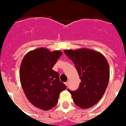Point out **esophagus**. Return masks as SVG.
I'll list each match as a JSON object with an SVG mask.
<instances>
[{
	"label": "esophagus",
	"mask_w": 126,
	"mask_h": 126,
	"mask_svg": "<svg viewBox=\"0 0 126 126\" xmlns=\"http://www.w3.org/2000/svg\"><path fill=\"white\" fill-rule=\"evenodd\" d=\"M64 84H65L66 86H68V82H65V83H64Z\"/></svg>",
	"instance_id": "34e87169"
}]
</instances>
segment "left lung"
I'll return each instance as SVG.
<instances>
[{
  "label": "left lung",
  "instance_id": "1",
  "mask_svg": "<svg viewBox=\"0 0 126 126\" xmlns=\"http://www.w3.org/2000/svg\"><path fill=\"white\" fill-rule=\"evenodd\" d=\"M64 52L74 63L81 80L77 90L68 91L77 106L91 107L102 98L107 87L110 77L107 60L101 53L86 48Z\"/></svg>",
  "mask_w": 126,
  "mask_h": 126
}]
</instances>
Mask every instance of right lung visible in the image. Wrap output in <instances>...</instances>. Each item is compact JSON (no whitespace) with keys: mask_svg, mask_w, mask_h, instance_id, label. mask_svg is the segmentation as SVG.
I'll return each mask as SVG.
<instances>
[{"mask_svg":"<svg viewBox=\"0 0 126 126\" xmlns=\"http://www.w3.org/2000/svg\"><path fill=\"white\" fill-rule=\"evenodd\" d=\"M62 55L58 50L41 47L29 52L21 62L20 81L24 93L32 104L44 111L55 107L60 92L66 89L52 69Z\"/></svg>","mask_w":126,"mask_h":126,"instance_id":"1","label":"right lung"}]
</instances>
